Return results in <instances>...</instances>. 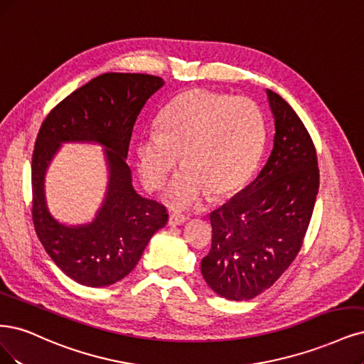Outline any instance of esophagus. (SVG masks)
I'll list each match as a JSON object with an SVG mask.
<instances>
[{"instance_id":"34e87169","label":"esophagus","mask_w":364,"mask_h":364,"mask_svg":"<svg viewBox=\"0 0 364 364\" xmlns=\"http://www.w3.org/2000/svg\"><path fill=\"white\" fill-rule=\"evenodd\" d=\"M186 220H188V218H186V217H183V215H176V214H173V215H170V217H168V224H170V225H182Z\"/></svg>"}]
</instances>
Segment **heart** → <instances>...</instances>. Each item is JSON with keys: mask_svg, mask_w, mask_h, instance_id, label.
Listing matches in <instances>:
<instances>
[{"mask_svg": "<svg viewBox=\"0 0 364 364\" xmlns=\"http://www.w3.org/2000/svg\"><path fill=\"white\" fill-rule=\"evenodd\" d=\"M267 139L265 117L248 97L193 90L161 112L158 128L146 129L136 144V167L147 188H159L176 167L162 200L176 210L198 206L209 191L228 194L257 166Z\"/></svg>", "mask_w": 364, "mask_h": 364, "instance_id": "obj_1", "label": "heart"}]
</instances>
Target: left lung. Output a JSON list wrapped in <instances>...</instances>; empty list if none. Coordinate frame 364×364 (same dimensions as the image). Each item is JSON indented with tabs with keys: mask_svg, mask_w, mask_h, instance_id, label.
<instances>
[{
	"mask_svg": "<svg viewBox=\"0 0 364 364\" xmlns=\"http://www.w3.org/2000/svg\"><path fill=\"white\" fill-rule=\"evenodd\" d=\"M275 135L257 178L210 214L202 275L215 294L252 299L277 282L303 245L319 190L316 150L292 107L267 90Z\"/></svg>",
	"mask_w": 364,
	"mask_h": 364,
	"instance_id": "1",
	"label": "left lung"
}]
</instances>
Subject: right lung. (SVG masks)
Instances as JSON below:
<instances>
[{
    "label": "right lung",
    "instance_id": "1",
    "mask_svg": "<svg viewBox=\"0 0 364 364\" xmlns=\"http://www.w3.org/2000/svg\"><path fill=\"white\" fill-rule=\"evenodd\" d=\"M162 85L154 75L104 73L63 99L37 134L31 162L34 229L55 265L80 284L104 287L127 277L168 220L164 206L134 190L127 164L135 120ZM63 142L105 147L107 191L87 225L60 223L47 208L44 176Z\"/></svg>",
    "mask_w": 364,
    "mask_h": 364
}]
</instances>
